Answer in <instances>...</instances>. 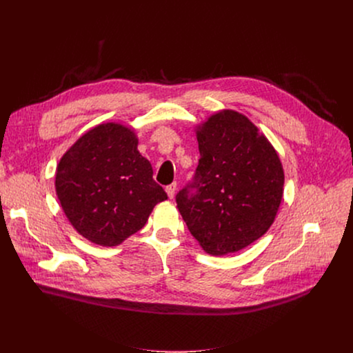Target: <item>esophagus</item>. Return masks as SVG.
<instances>
[{
    "label": "esophagus",
    "mask_w": 353,
    "mask_h": 353,
    "mask_svg": "<svg viewBox=\"0 0 353 353\" xmlns=\"http://www.w3.org/2000/svg\"><path fill=\"white\" fill-rule=\"evenodd\" d=\"M176 188H177V184H176V183H172V184L166 185V192H168V196H169V198H173V196H174Z\"/></svg>",
    "instance_id": "34e87169"
}]
</instances>
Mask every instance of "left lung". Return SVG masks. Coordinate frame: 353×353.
Here are the masks:
<instances>
[{"instance_id": "left-lung-1", "label": "left lung", "mask_w": 353, "mask_h": 353, "mask_svg": "<svg viewBox=\"0 0 353 353\" xmlns=\"http://www.w3.org/2000/svg\"><path fill=\"white\" fill-rule=\"evenodd\" d=\"M199 161L177 195V208L207 253L247 247L272 225L283 194L275 149L245 116L223 110L196 131Z\"/></svg>"}]
</instances>
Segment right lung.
<instances>
[{
    "mask_svg": "<svg viewBox=\"0 0 353 353\" xmlns=\"http://www.w3.org/2000/svg\"><path fill=\"white\" fill-rule=\"evenodd\" d=\"M137 146L128 127L100 124L83 134L57 166L56 191L64 214L94 244H120L168 199Z\"/></svg>",
    "mask_w": 353,
    "mask_h": 353,
    "instance_id": "obj_1",
    "label": "right lung"
}]
</instances>
